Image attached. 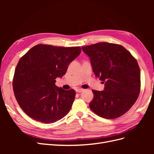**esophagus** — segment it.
Instances as JSON below:
<instances>
[{
    "label": "esophagus",
    "mask_w": 154,
    "mask_h": 154,
    "mask_svg": "<svg viewBox=\"0 0 154 154\" xmlns=\"http://www.w3.org/2000/svg\"><path fill=\"white\" fill-rule=\"evenodd\" d=\"M83 91H84V89H83V88H77L76 89V91L77 92H82Z\"/></svg>",
    "instance_id": "34e87169"
}]
</instances>
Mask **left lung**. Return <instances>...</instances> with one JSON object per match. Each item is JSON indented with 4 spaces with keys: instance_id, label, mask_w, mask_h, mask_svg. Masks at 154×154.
<instances>
[{
    "instance_id": "left-lung-1",
    "label": "left lung",
    "mask_w": 154,
    "mask_h": 154,
    "mask_svg": "<svg viewBox=\"0 0 154 154\" xmlns=\"http://www.w3.org/2000/svg\"><path fill=\"white\" fill-rule=\"evenodd\" d=\"M90 58L95 76L104 91L92 90L90 109L100 117L115 119L131 108L140 92L141 73L137 60L122 45L100 42L82 48Z\"/></svg>"
}]
</instances>
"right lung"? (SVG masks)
<instances>
[{
	"label": "right lung",
	"instance_id": "add662e5",
	"mask_svg": "<svg viewBox=\"0 0 154 154\" xmlns=\"http://www.w3.org/2000/svg\"><path fill=\"white\" fill-rule=\"evenodd\" d=\"M80 53V47L38 44L20 59L14 74L13 88L18 105L27 116L49 124L69 113L76 92L57 87L56 78L66 74L69 63Z\"/></svg>",
	"mask_w": 154,
	"mask_h": 154
}]
</instances>
